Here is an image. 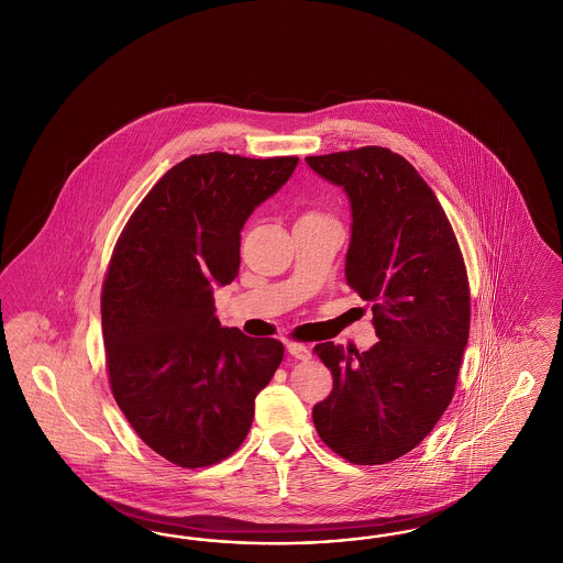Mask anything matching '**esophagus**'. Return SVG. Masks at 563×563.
Here are the masks:
<instances>
[{
    "label": "esophagus",
    "mask_w": 563,
    "mask_h": 563,
    "mask_svg": "<svg viewBox=\"0 0 563 563\" xmlns=\"http://www.w3.org/2000/svg\"><path fill=\"white\" fill-rule=\"evenodd\" d=\"M287 352L291 354L295 361H310L312 358V350L308 347V345H303V343H287Z\"/></svg>",
    "instance_id": "esophagus-1"
}]
</instances>
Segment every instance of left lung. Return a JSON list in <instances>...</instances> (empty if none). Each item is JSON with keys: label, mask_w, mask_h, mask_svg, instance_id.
<instances>
[{"label": "left lung", "mask_w": 563, "mask_h": 563, "mask_svg": "<svg viewBox=\"0 0 563 563\" xmlns=\"http://www.w3.org/2000/svg\"><path fill=\"white\" fill-rule=\"evenodd\" d=\"M352 209L347 285L373 303L379 341L318 343L333 391L312 410L339 456L383 465L423 442L452 400L470 339V285L449 218L405 157L382 146L306 157Z\"/></svg>", "instance_id": "left-lung-1"}]
</instances>
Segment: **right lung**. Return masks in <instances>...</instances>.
Wrapping results in <instances>:
<instances>
[{
    "mask_svg": "<svg viewBox=\"0 0 563 563\" xmlns=\"http://www.w3.org/2000/svg\"><path fill=\"white\" fill-rule=\"evenodd\" d=\"M299 158L192 155L123 228L102 285L114 400L146 446L178 467L224 461L247 438L255 396L285 347L222 327L213 289L241 266V230Z\"/></svg>",
    "mask_w": 563,
    "mask_h": 563,
    "instance_id": "right-lung-1",
    "label": "right lung"
}]
</instances>
